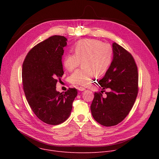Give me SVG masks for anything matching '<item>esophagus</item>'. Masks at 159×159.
I'll use <instances>...</instances> for the list:
<instances>
[{
  "label": "esophagus",
  "mask_w": 159,
  "mask_h": 159,
  "mask_svg": "<svg viewBox=\"0 0 159 159\" xmlns=\"http://www.w3.org/2000/svg\"><path fill=\"white\" fill-rule=\"evenodd\" d=\"M77 89H78L79 91H84V90L86 89L85 88H83V87H81V86H80V87H78Z\"/></svg>",
  "instance_id": "esophagus-1"
}]
</instances>
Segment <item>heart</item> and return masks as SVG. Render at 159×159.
<instances>
[{
    "label": "heart",
    "instance_id": "obj_1",
    "mask_svg": "<svg viewBox=\"0 0 159 159\" xmlns=\"http://www.w3.org/2000/svg\"><path fill=\"white\" fill-rule=\"evenodd\" d=\"M75 54L66 55L63 64L67 70H73L79 66L82 67L73 73L70 81L73 84L86 86L95 75H104L111 63L113 51L109 44L102 43L96 39H84L79 41L74 48Z\"/></svg>",
    "mask_w": 159,
    "mask_h": 159
}]
</instances>
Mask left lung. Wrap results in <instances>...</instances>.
Listing matches in <instances>:
<instances>
[{"label": "left lung", "mask_w": 159, "mask_h": 159, "mask_svg": "<svg viewBox=\"0 0 159 159\" xmlns=\"http://www.w3.org/2000/svg\"><path fill=\"white\" fill-rule=\"evenodd\" d=\"M113 59L104 77L98 83L102 90L95 92L90 106L94 119L104 126L122 122L134 104L139 91L137 66L132 55L121 46L113 43ZM110 88L106 98L104 89Z\"/></svg>", "instance_id": "1"}]
</instances>
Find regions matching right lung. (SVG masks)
Masks as SVG:
<instances>
[{
	"instance_id": "add662e5",
	"label": "right lung",
	"mask_w": 159,
	"mask_h": 159,
	"mask_svg": "<svg viewBox=\"0 0 159 159\" xmlns=\"http://www.w3.org/2000/svg\"><path fill=\"white\" fill-rule=\"evenodd\" d=\"M66 37L54 35L33 47L22 64L24 94L37 117L46 124L58 125L67 120L77 95L76 88L64 93L56 91L57 81L64 74L62 57Z\"/></svg>"
}]
</instances>
